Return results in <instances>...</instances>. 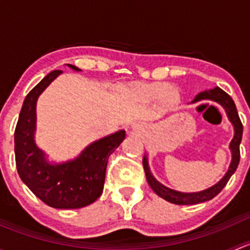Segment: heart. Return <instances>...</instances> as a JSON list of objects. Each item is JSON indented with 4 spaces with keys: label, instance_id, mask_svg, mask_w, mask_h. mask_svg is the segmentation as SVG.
Here are the masks:
<instances>
[{
    "label": "heart",
    "instance_id": "heart-1",
    "mask_svg": "<svg viewBox=\"0 0 250 250\" xmlns=\"http://www.w3.org/2000/svg\"><path fill=\"white\" fill-rule=\"evenodd\" d=\"M141 94L146 98H160L162 97L163 103L167 106H175L180 99V94L176 89L170 88V84L163 82L151 83L141 87Z\"/></svg>",
    "mask_w": 250,
    "mask_h": 250
}]
</instances>
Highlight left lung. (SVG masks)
<instances>
[{
	"instance_id": "1",
	"label": "left lung",
	"mask_w": 250,
	"mask_h": 250,
	"mask_svg": "<svg viewBox=\"0 0 250 250\" xmlns=\"http://www.w3.org/2000/svg\"><path fill=\"white\" fill-rule=\"evenodd\" d=\"M201 100H213V102L220 104L221 106L225 109L226 113H228L229 120H230V122L232 123L234 128L233 139L231 140L230 143V148H231V152H232V160H231L229 170L226 172L225 175L223 176V179H221L219 183H216L215 185L207 188V190L200 191V192L186 193V192H179V191L172 190V188L162 185L160 181L156 180L150 172L147 157L145 156L143 160V166H144V170H145L146 180H147L148 185H150V188L155 191L156 195H158L160 197H162L163 200L168 201V202L174 203V204H183V206H188V204H197V203H202V202H206V201L211 200V198L215 197V196L218 195L224 188H225L228 181L230 180L231 175L236 172L237 167H238L239 157H241V155H239V144H241L242 134H243V125H242L241 120H239L238 112H237L236 105H234L232 98H231L228 93L224 92L221 88L215 87L214 89L201 92L200 94L196 95V98L192 100V103L201 102Z\"/></svg>"
}]
</instances>
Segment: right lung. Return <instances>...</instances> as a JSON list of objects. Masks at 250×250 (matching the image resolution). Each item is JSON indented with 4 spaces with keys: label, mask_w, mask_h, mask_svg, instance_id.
<instances>
[{
    "label": "right lung",
    "mask_w": 250,
    "mask_h": 250,
    "mask_svg": "<svg viewBox=\"0 0 250 250\" xmlns=\"http://www.w3.org/2000/svg\"><path fill=\"white\" fill-rule=\"evenodd\" d=\"M81 71L74 65H67ZM62 71L54 70L30 90L22 103L14 132L17 170L22 183L47 206L76 209L95 202L103 193L107 161L125 138V130L88 145L75 160L52 165L35 143L36 103L40 94Z\"/></svg>",
    "instance_id": "1"
}]
</instances>
